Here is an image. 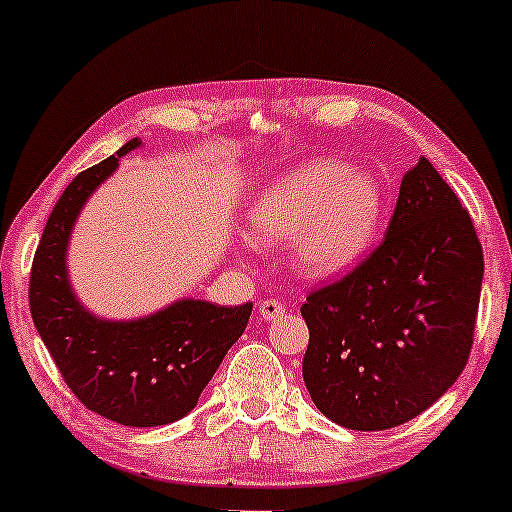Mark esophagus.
Returning <instances> with one entry per match:
<instances>
[{
	"instance_id": "esophagus-1",
	"label": "esophagus",
	"mask_w": 512,
	"mask_h": 512,
	"mask_svg": "<svg viewBox=\"0 0 512 512\" xmlns=\"http://www.w3.org/2000/svg\"><path fill=\"white\" fill-rule=\"evenodd\" d=\"M257 310H260V317H264V320H276V317L284 315V305H281L279 301H262L260 305H257Z\"/></svg>"
}]
</instances>
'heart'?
Returning a JSON list of instances; mask_svg holds the SVG:
<instances>
[{
	"instance_id": "b5f03b06",
	"label": "heart",
	"mask_w": 512,
	"mask_h": 512,
	"mask_svg": "<svg viewBox=\"0 0 512 512\" xmlns=\"http://www.w3.org/2000/svg\"><path fill=\"white\" fill-rule=\"evenodd\" d=\"M383 214L385 190L373 173L337 158H313L257 192L248 233L262 245L291 240L293 267L308 279H330L368 255Z\"/></svg>"
}]
</instances>
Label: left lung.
Returning a JSON list of instances; mask_svg holds the SVG:
<instances>
[{
  "label": "left lung",
  "mask_w": 512,
  "mask_h": 512,
  "mask_svg": "<svg viewBox=\"0 0 512 512\" xmlns=\"http://www.w3.org/2000/svg\"><path fill=\"white\" fill-rule=\"evenodd\" d=\"M484 255L460 199L421 156L387 236L351 274L310 293L303 380L351 431H385L448 392L472 349Z\"/></svg>",
  "instance_id": "left-lung-1"
}]
</instances>
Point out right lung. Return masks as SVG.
<instances>
[{"mask_svg": "<svg viewBox=\"0 0 512 512\" xmlns=\"http://www.w3.org/2000/svg\"><path fill=\"white\" fill-rule=\"evenodd\" d=\"M142 146L134 137L69 182L45 223L31 269V315L64 383L86 409L122 426L149 428L197 407L223 356L248 327L252 303L238 308L178 298L156 313L110 320L88 310L69 279L67 250L81 209Z\"/></svg>", "mask_w": 512, "mask_h": 512, "instance_id": "1", "label": "right lung"}]
</instances>
